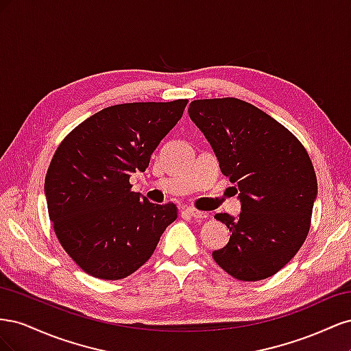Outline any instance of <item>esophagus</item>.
Instances as JSON below:
<instances>
[{"label": "esophagus", "mask_w": 351, "mask_h": 351, "mask_svg": "<svg viewBox=\"0 0 351 351\" xmlns=\"http://www.w3.org/2000/svg\"><path fill=\"white\" fill-rule=\"evenodd\" d=\"M186 212L189 214V217H192V218H195V219H205V218H208L206 212L197 210V209H195V208H187Z\"/></svg>", "instance_id": "obj_1"}]
</instances>
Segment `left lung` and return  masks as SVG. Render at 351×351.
<instances>
[{
	"mask_svg": "<svg viewBox=\"0 0 351 351\" xmlns=\"http://www.w3.org/2000/svg\"><path fill=\"white\" fill-rule=\"evenodd\" d=\"M189 115L214 149L221 173L237 186L241 204L239 217L215 215L231 236L212 258L241 281L272 277L311 228L317 183L309 155L282 124L237 98L193 101Z\"/></svg>",
	"mask_w": 351,
	"mask_h": 351,
	"instance_id": "1",
	"label": "left lung"
}]
</instances>
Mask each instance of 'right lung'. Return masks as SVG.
I'll return each mask as SVG.
<instances>
[{"mask_svg":"<svg viewBox=\"0 0 351 351\" xmlns=\"http://www.w3.org/2000/svg\"><path fill=\"white\" fill-rule=\"evenodd\" d=\"M187 99L133 102L104 108L61 142L45 177L48 214L61 246L101 280L139 269L165 228L174 204L156 205L132 192L130 177L182 119Z\"/></svg>","mask_w":351,"mask_h":351,"instance_id":"add662e5","label":"right lung"}]
</instances>
